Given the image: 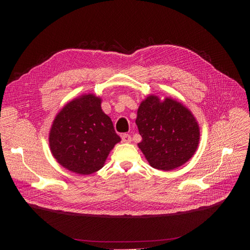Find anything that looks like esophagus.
Wrapping results in <instances>:
<instances>
[{
	"instance_id": "34e87169",
	"label": "esophagus",
	"mask_w": 250,
	"mask_h": 250,
	"mask_svg": "<svg viewBox=\"0 0 250 250\" xmlns=\"http://www.w3.org/2000/svg\"><path fill=\"white\" fill-rule=\"evenodd\" d=\"M122 142L123 143H130L131 142V137L129 134H123L122 135Z\"/></svg>"
}]
</instances>
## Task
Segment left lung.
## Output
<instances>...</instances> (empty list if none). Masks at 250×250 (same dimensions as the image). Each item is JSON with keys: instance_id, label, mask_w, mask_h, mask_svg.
<instances>
[{"instance_id": "obj_1", "label": "left lung", "mask_w": 250, "mask_h": 250, "mask_svg": "<svg viewBox=\"0 0 250 250\" xmlns=\"http://www.w3.org/2000/svg\"><path fill=\"white\" fill-rule=\"evenodd\" d=\"M142 142L139 148L151 167L170 171L191 160L200 141V128L192 111L166 97L149 95L138 108L135 120Z\"/></svg>"}]
</instances>
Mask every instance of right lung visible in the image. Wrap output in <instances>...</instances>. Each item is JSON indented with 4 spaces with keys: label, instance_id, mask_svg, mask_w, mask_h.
<instances>
[{
    "label": "right lung",
    "instance_id": "add662e5",
    "mask_svg": "<svg viewBox=\"0 0 250 250\" xmlns=\"http://www.w3.org/2000/svg\"><path fill=\"white\" fill-rule=\"evenodd\" d=\"M102 99L84 94L67 102L57 113L49 132L53 157L79 175L99 171L121 139L111 119L101 108Z\"/></svg>",
    "mask_w": 250,
    "mask_h": 250
}]
</instances>
